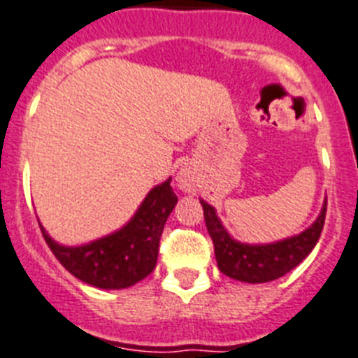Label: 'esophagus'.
Wrapping results in <instances>:
<instances>
[{
	"instance_id": "1",
	"label": "esophagus",
	"mask_w": 358,
	"mask_h": 358,
	"mask_svg": "<svg viewBox=\"0 0 358 358\" xmlns=\"http://www.w3.org/2000/svg\"><path fill=\"white\" fill-rule=\"evenodd\" d=\"M177 186L185 194H194L197 190V176H195V172L190 166H182L177 172Z\"/></svg>"
}]
</instances>
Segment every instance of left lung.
<instances>
[{
	"instance_id": "8db88e82",
	"label": "left lung",
	"mask_w": 358,
	"mask_h": 358,
	"mask_svg": "<svg viewBox=\"0 0 358 358\" xmlns=\"http://www.w3.org/2000/svg\"><path fill=\"white\" fill-rule=\"evenodd\" d=\"M201 204L204 210L206 228L213 241L219 270L231 279L250 284L270 282L299 266L310 255L311 250L315 248L326 217L324 201L319 217L301 234L275 241V243L248 244L234 239L228 234L212 204L203 199H201Z\"/></svg>"
}]
</instances>
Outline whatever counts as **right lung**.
Returning a JSON list of instances; mask_svg holds the SVG:
<instances>
[{"label": "right lung", "instance_id": "add662e5", "mask_svg": "<svg viewBox=\"0 0 358 358\" xmlns=\"http://www.w3.org/2000/svg\"><path fill=\"white\" fill-rule=\"evenodd\" d=\"M170 182L172 177L154 186L132 219L105 237L79 246H65L52 239L39 222L43 237L57 261L76 279L101 289L130 288L155 268L164 222L177 204Z\"/></svg>", "mask_w": 358, "mask_h": 358}]
</instances>
